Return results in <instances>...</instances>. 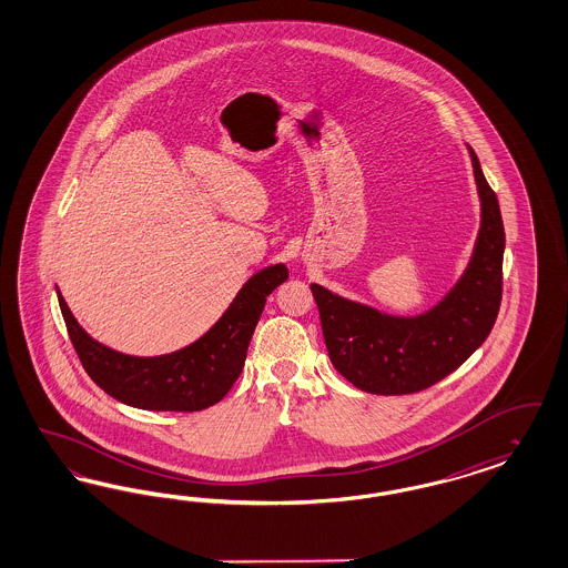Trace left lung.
Segmentation results:
<instances>
[{"instance_id":"obj_1","label":"left lung","mask_w":568,"mask_h":568,"mask_svg":"<svg viewBox=\"0 0 568 568\" xmlns=\"http://www.w3.org/2000/svg\"><path fill=\"white\" fill-rule=\"evenodd\" d=\"M468 151L480 196V231L468 268L436 306L417 316H394L311 285L333 367L361 390H426L464 365L495 325L506 233L497 195L471 146Z\"/></svg>"}]
</instances>
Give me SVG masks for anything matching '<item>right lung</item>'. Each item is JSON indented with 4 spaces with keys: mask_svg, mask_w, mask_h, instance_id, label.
I'll return each instance as SVG.
<instances>
[{
    "mask_svg": "<svg viewBox=\"0 0 568 568\" xmlns=\"http://www.w3.org/2000/svg\"><path fill=\"white\" fill-rule=\"evenodd\" d=\"M287 276L285 264L262 268L247 278L210 332L176 353L159 356H132L100 344L79 325L59 290L57 294L79 361L102 390L136 409L191 413L212 407L233 388L266 297Z\"/></svg>",
    "mask_w": 568,
    "mask_h": 568,
    "instance_id": "add662e5",
    "label": "right lung"
}]
</instances>
